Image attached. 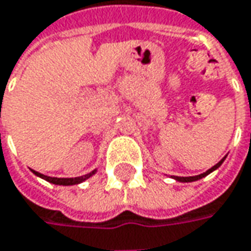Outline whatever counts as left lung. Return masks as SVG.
Returning a JSON list of instances; mask_svg holds the SVG:
<instances>
[{"label": "left lung", "instance_id": "left-lung-1", "mask_svg": "<svg viewBox=\"0 0 251 251\" xmlns=\"http://www.w3.org/2000/svg\"><path fill=\"white\" fill-rule=\"evenodd\" d=\"M226 157H223L217 165H214L213 168H210L209 170H206L204 173H201V175H198V176H189V177H182V176H173V179H176L177 182H195V180H199V179H201V177H204V176H207L209 173H212L213 170H216L222 163H223V160H225Z\"/></svg>", "mask_w": 251, "mask_h": 251}]
</instances>
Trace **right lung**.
<instances>
[{"label":"right lung","mask_w":251,"mask_h":251,"mask_svg":"<svg viewBox=\"0 0 251 251\" xmlns=\"http://www.w3.org/2000/svg\"><path fill=\"white\" fill-rule=\"evenodd\" d=\"M32 172H34L37 176L42 177V179H45L47 182H50V183L62 184V186H72V184L82 183L83 180L89 179L92 175H95L96 170L91 172V173H88V175H85V176H79V177H69V179H64V177H51V176H45V175H42V173H39V172H35V170H32Z\"/></svg>","instance_id":"obj_1"}]
</instances>
